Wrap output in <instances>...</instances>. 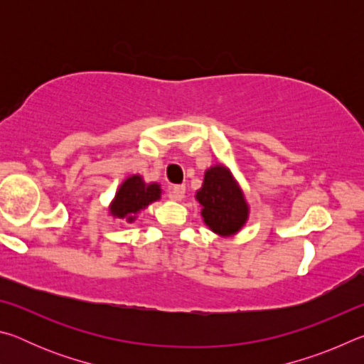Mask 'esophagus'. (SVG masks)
<instances>
[{
    "instance_id": "1",
    "label": "esophagus",
    "mask_w": 364,
    "mask_h": 364,
    "mask_svg": "<svg viewBox=\"0 0 364 364\" xmlns=\"http://www.w3.org/2000/svg\"><path fill=\"white\" fill-rule=\"evenodd\" d=\"M184 194H186V186H184V184H176V186L171 188L170 199L183 200L184 199Z\"/></svg>"
}]
</instances>
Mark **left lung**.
I'll use <instances>...</instances> for the list:
<instances>
[{
    "label": "left lung",
    "instance_id": "left-lung-1",
    "mask_svg": "<svg viewBox=\"0 0 364 364\" xmlns=\"http://www.w3.org/2000/svg\"><path fill=\"white\" fill-rule=\"evenodd\" d=\"M196 200L200 204V217L208 230L221 237L237 234L249 220L250 207L241 184L223 164L205 170Z\"/></svg>",
    "mask_w": 364,
    "mask_h": 364
}]
</instances>
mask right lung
Masks as SVG:
<instances>
[{
  "instance_id": "obj_1",
  "label": "right lung",
  "mask_w": 364,
  "mask_h": 364,
  "mask_svg": "<svg viewBox=\"0 0 364 364\" xmlns=\"http://www.w3.org/2000/svg\"><path fill=\"white\" fill-rule=\"evenodd\" d=\"M162 193L159 183H146L139 173L127 176L120 183L114 199L110 200L109 215L125 223H133L139 212H143L152 202L162 199Z\"/></svg>"
}]
</instances>
